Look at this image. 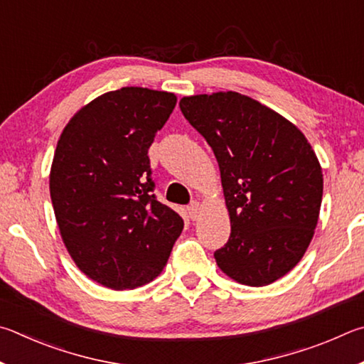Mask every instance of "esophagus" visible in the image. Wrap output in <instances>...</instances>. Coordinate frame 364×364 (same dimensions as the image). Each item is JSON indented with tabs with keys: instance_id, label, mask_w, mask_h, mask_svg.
<instances>
[{
	"instance_id": "1",
	"label": "esophagus",
	"mask_w": 364,
	"mask_h": 364,
	"mask_svg": "<svg viewBox=\"0 0 364 364\" xmlns=\"http://www.w3.org/2000/svg\"><path fill=\"white\" fill-rule=\"evenodd\" d=\"M200 209H201V206H200L198 201H192V203H190V205L187 206V213H188V215H190V219H192V220L198 219V218H200Z\"/></svg>"
}]
</instances>
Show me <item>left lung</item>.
Here are the masks:
<instances>
[{"mask_svg":"<svg viewBox=\"0 0 364 364\" xmlns=\"http://www.w3.org/2000/svg\"><path fill=\"white\" fill-rule=\"evenodd\" d=\"M183 117L218 158L232 233L214 252L219 269L267 286L294 269L320 215L323 172L297 127L240 92L183 97Z\"/></svg>","mask_w":364,"mask_h":364,"instance_id":"8db88e82","label":"left lung"}]
</instances>
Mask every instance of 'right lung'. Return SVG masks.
I'll return each mask as SVG.
<instances>
[{
	"label": "right lung",
	"mask_w": 364,
	"mask_h": 364,
	"mask_svg": "<svg viewBox=\"0 0 364 364\" xmlns=\"http://www.w3.org/2000/svg\"><path fill=\"white\" fill-rule=\"evenodd\" d=\"M172 92L121 87L68 121L50 166L57 225L78 269L123 291L161 273L183 220L153 195L149 149L176 107Z\"/></svg>",
	"instance_id": "1"
}]
</instances>
